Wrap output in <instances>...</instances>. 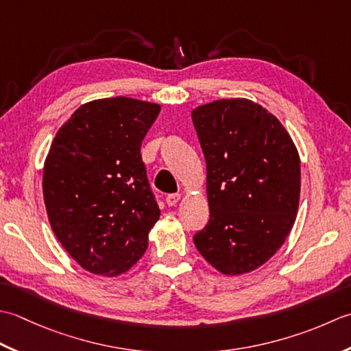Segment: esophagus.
<instances>
[{
  "label": "esophagus",
  "instance_id": "1",
  "mask_svg": "<svg viewBox=\"0 0 351 351\" xmlns=\"http://www.w3.org/2000/svg\"><path fill=\"white\" fill-rule=\"evenodd\" d=\"M180 198H182L180 194H169V195H167V204L176 206L178 202H180Z\"/></svg>",
  "mask_w": 351,
  "mask_h": 351
}]
</instances>
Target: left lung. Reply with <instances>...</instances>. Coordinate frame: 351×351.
I'll return each instance as SVG.
<instances>
[{"label": "left lung", "instance_id": "1", "mask_svg": "<svg viewBox=\"0 0 351 351\" xmlns=\"http://www.w3.org/2000/svg\"><path fill=\"white\" fill-rule=\"evenodd\" d=\"M210 218L194 244L226 276L262 267L285 244L300 202V156L283 124L248 98L195 107Z\"/></svg>", "mask_w": 351, "mask_h": 351}]
</instances>
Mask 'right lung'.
I'll return each mask as SVG.
<instances>
[{
    "label": "right lung",
    "instance_id": "1",
    "mask_svg": "<svg viewBox=\"0 0 351 351\" xmlns=\"http://www.w3.org/2000/svg\"><path fill=\"white\" fill-rule=\"evenodd\" d=\"M160 106L128 97L84 103L69 117L44 163V202L62 247L83 269L117 277L148 247L159 221L141 145Z\"/></svg>",
    "mask_w": 351,
    "mask_h": 351
}]
</instances>
